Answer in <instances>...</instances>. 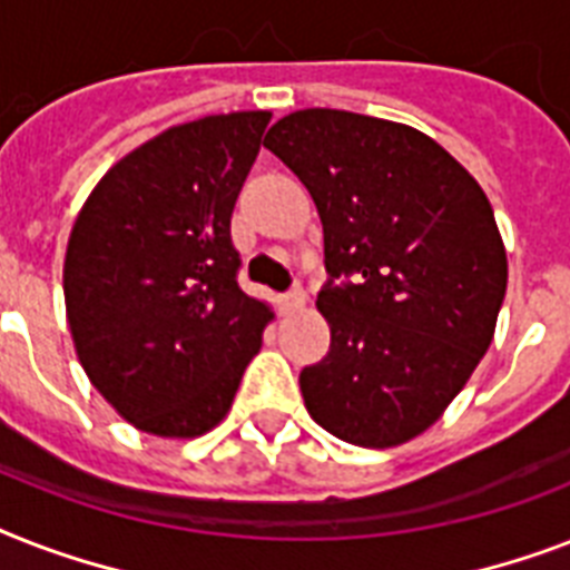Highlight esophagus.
Returning a JSON list of instances; mask_svg holds the SVG:
<instances>
[{
	"instance_id": "34e87169",
	"label": "esophagus",
	"mask_w": 570,
	"mask_h": 570,
	"mask_svg": "<svg viewBox=\"0 0 570 570\" xmlns=\"http://www.w3.org/2000/svg\"><path fill=\"white\" fill-rule=\"evenodd\" d=\"M304 302H307V293H304L302 286H293L289 293L281 295V304H284L286 313H289V311H302Z\"/></svg>"
}]
</instances>
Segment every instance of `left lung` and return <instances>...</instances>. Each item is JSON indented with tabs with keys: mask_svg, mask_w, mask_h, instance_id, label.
Instances as JSON below:
<instances>
[{
	"mask_svg": "<svg viewBox=\"0 0 570 570\" xmlns=\"http://www.w3.org/2000/svg\"><path fill=\"white\" fill-rule=\"evenodd\" d=\"M263 147L307 186L325 233L331 352L302 370L304 405L355 446L411 441L494 340L509 263L485 191L425 132L355 111H293Z\"/></svg>",
	"mask_w": 570,
	"mask_h": 570,
	"instance_id": "8db88e82",
	"label": "left lung"
}]
</instances>
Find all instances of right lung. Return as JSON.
<instances>
[{
  "instance_id": "add662e5",
  "label": "right lung",
  "mask_w": 570,
  "mask_h": 570,
  "mask_svg": "<svg viewBox=\"0 0 570 570\" xmlns=\"http://www.w3.org/2000/svg\"><path fill=\"white\" fill-rule=\"evenodd\" d=\"M272 111L180 124L106 171L76 215L65 304L102 399L156 438L222 423L275 313L239 289L230 218Z\"/></svg>"
}]
</instances>
